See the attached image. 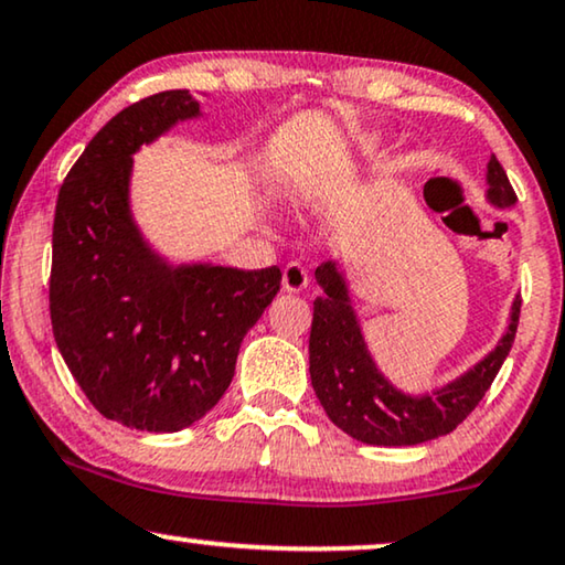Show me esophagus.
Instances as JSON below:
<instances>
[{"instance_id": "34e87169", "label": "esophagus", "mask_w": 565, "mask_h": 565, "mask_svg": "<svg viewBox=\"0 0 565 565\" xmlns=\"http://www.w3.org/2000/svg\"><path fill=\"white\" fill-rule=\"evenodd\" d=\"M309 284V276L305 271V266L297 264V260H291V264H286L284 268V289L286 291H305Z\"/></svg>"}]
</instances>
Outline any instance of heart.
Segmentation results:
<instances>
[{
  "instance_id": "b5f03b06",
  "label": "heart",
  "mask_w": 565,
  "mask_h": 565,
  "mask_svg": "<svg viewBox=\"0 0 565 565\" xmlns=\"http://www.w3.org/2000/svg\"><path fill=\"white\" fill-rule=\"evenodd\" d=\"M381 148H384V132L381 130H365L355 135L353 140V153L359 158H373L381 153Z\"/></svg>"
}]
</instances>
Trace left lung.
<instances>
[{
  "instance_id": "left-lung-1",
  "label": "left lung",
  "mask_w": 565,
  "mask_h": 565,
  "mask_svg": "<svg viewBox=\"0 0 565 565\" xmlns=\"http://www.w3.org/2000/svg\"><path fill=\"white\" fill-rule=\"evenodd\" d=\"M487 200L507 210L518 202L497 156L487 163ZM322 297L315 299L312 332H309V379L322 409L353 440L365 445H419L456 430L489 392L491 381L512 351L520 322L522 299L514 297L504 335L494 351L448 381L433 394H404L388 381L365 345L361 320L353 309L351 289L338 260L317 266Z\"/></svg>"
}]
</instances>
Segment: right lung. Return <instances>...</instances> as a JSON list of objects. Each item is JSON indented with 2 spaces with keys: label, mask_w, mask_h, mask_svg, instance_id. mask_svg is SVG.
I'll use <instances>...</instances> for the list:
<instances>
[{
  "label": "right lung",
  "mask_w": 565,
  "mask_h": 565,
  "mask_svg": "<svg viewBox=\"0 0 565 565\" xmlns=\"http://www.w3.org/2000/svg\"><path fill=\"white\" fill-rule=\"evenodd\" d=\"M196 117L186 89L125 107L84 148L55 202V345L99 415L146 433L184 430L220 402L245 332L281 289L276 266L169 264L132 217V156Z\"/></svg>",
  "instance_id": "add662e5"
}]
</instances>
